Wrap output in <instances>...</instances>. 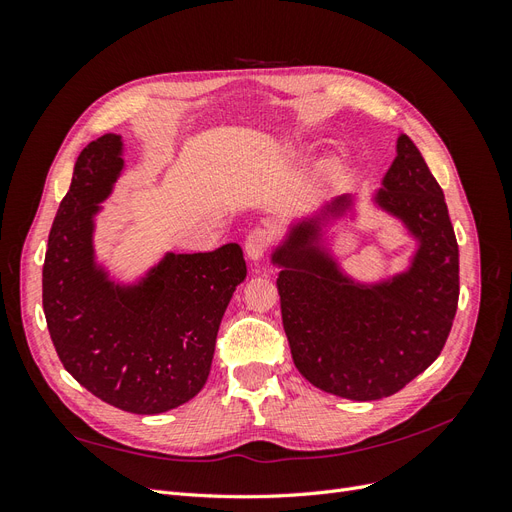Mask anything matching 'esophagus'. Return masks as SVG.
<instances>
[{
  "mask_svg": "<svg viewBox=\"0 0 512 512\" xmlns=\"http://www.w3.org/2000/svg\"><path fill=\"white\" fill-rule=\"evenodd\" d=\"M273 241V232L269 228H254L245 239V252L252 260H260L269 250Z\"/></svg>",
  "mask_w": 512,
  "mask_h": 512,
  "instance_id": "obj_1",
  "label": "esophagus"
}]
</instances>
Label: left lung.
Segmentation results:
<instances>
[{"mask_svg": "<svg viewBox=\"0 0 512 512\" xmlns=\"http://www.w3.org/2000/svg\"><path fill=\"white\" fill-rule=\"evenodd\" d=\"M421 247L408 273L378 286L352 284L301 222L275 252L277 290L292 361L305 380L354 401L389 397L438 359L459 301V247L444 192L406 134L376 196ZM348 203L337 198L327 211Z\"/></svg>", "mask_w": 512, "mask_h": 512, "instance_id": "8db88e82", "label": "left lung"}]
</instances>
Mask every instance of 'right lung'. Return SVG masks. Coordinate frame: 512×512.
<instances>
[{
  "instance_id": "obj_1",
  "label": "right lung",
  "mask_w": 512,
  "mask_h": 512,
  "mask_svg": "<svg viewBox=\"0 0 512 512\" xmlns=\"http://www.w3.org/2000/svg\"><path fill=\"white\" fill-rule=\"evenodd\" d=\"M123 168L121 138L104 134L74 164L42 267V307L68 374L132 414H160L203 389L232 292L247 273L237 243L168 254L147 280L119 288L94 265V213Z\"/></svg>"
}]
</instances>
